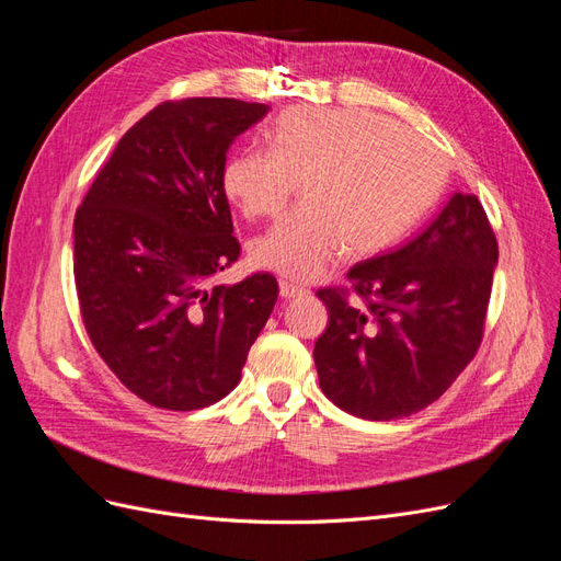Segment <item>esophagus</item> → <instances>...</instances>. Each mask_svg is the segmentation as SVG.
Segmentation results:
<instances>
[{
  "mask_svg": "<svg viewBox=\"0 0 561 561\" xmlns=\"http://www.w3.org/2000/svg\"><path fill=\"white\" fill-rule=\"evenodd\" d=\"M278 287H280V297H283V299H295V297H304V295L309 293L307 287H301V285L290 283V280H280Z\"/></svg>",
  "mask_w": 561,
  "mask_h": 561,
  "instance_id": "obj_1",
  "label": "esophagus"
}]
</instances>
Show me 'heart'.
<instances>
[{
    "instance_id": "1",
    "label": "heart",
    "mask_w": 561,
    "mask_h": 561,
    "mask_svg": "<svg viewBox=\"0 0 561 561\" xmlns=\"http://www.w3.org/2000/svg\"><path fill=\"white\" fill-rule=\"evenodd\" d=\"M266 140L225 163L222 190L245 219L276 217L299 186L301 206L250 243L254 266L316 280L342 257L400 241L447 180L437 147L367 110H285Z\"/></svg>"
}]
</instances>
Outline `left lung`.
I'll return each mask as SVG.
<instances>
[{"instance_id":"left-lung-1","label":"left lung","mask_w":561,"mask_h":561,"mask_svg":"<svg viewBox=\"0 0 561 561\" xmlns=\"http://www.w3.org/2000/svg\"><path fill=\"white\" fill-rule=\"evenodd\" d=\"M496 262L482 203L454 194L412 241L355 264L351 290H318L330 313L313 348L322 393L369 421L435 402L480 348Z\"/></svg>"}]
</instances>
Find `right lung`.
Returning <instances> with one entry per match:
<instances>
[{
	"label": "right lung",
	"mask_w": 561,
	"mask_h": 561,
	"mask_svg": "<svg viewBox=\"0 0 561 561\" xmlns=\"http://www.w3.org/2000/svg\"><path fill=\"white\" fill-rule=\"evenodd\" d=\"M268 105L168 100L100 168L75 215V283L91 344L145 402L192 412L241 381L278 299L271 274L217 283L241 254L227 151Z\"/></svg>",
	"instance_id": "1"
}]
</instances>
